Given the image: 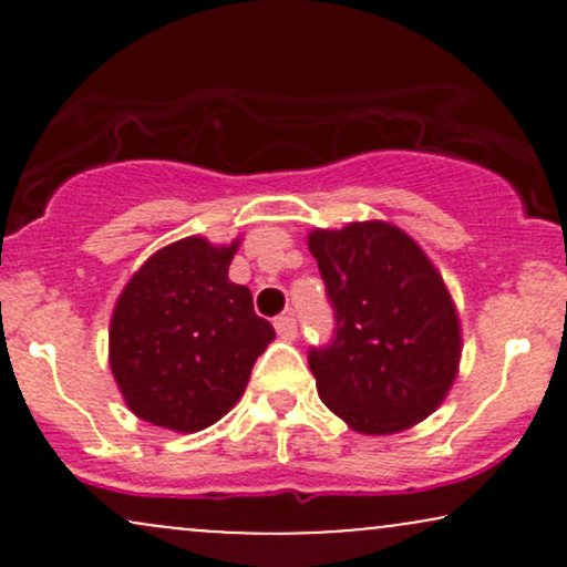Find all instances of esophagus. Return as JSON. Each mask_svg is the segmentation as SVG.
Instances as JSON below:
<instances>
[{
	"instance_id": "1",
	"label": "esophagus",
	"mask_w": 567,
	"mask_h": 567,
	"mask_svg": "<svg viewBox=\"0 0 567 567\" xmlns=\"http://www.w3.org/2000/svg\"><path fill=\"white\" fill-rule=\"evenodd\" d=\"M275 328H277V336L285 338V341H292V338H296V333H298V322H296V317H292V315L275 317Z\"/></svg>"
}]
</instances>
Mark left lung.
Returning a JSON list of instances; mask_svg holds the SVG:
<instances>
[{
  "label": "left lung",
  "mask_w": 567,
  "mask_h": 567,
  "mask_svg": "<svg viewBox=\"0 0 567 567\" xmlns=\"http://www.w3.org/2000/svg\"><path fill=\"white\" fill-rule=\"evenodd\" d=\"M333 338L309 349L317 392L354 432L394 434L445 400L461 328L445 282L405 231L383 220L311 231Z\"/></svg>",
  "instance_id": "obj_1"
}]
</instances>
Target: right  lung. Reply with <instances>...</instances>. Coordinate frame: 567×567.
<instances>
[{
	"label": "right lung",
	"instance_id": "obj_1",
	"mask_svg": "<svg viewBox=\"0 0 567 567\" xmlns=\"http://www.w3.org/2000/svg\"><path fill=\"white\" fill-rule=\"evenodd\" d=\"M237 243L186 237L154 252L116 301L109 362L127 408L154 426L199 432L239 400L275 328L229 279Z\"/></svg>",
	"mask_w": 567,
	"mask_h": 567
}]
</instances>
